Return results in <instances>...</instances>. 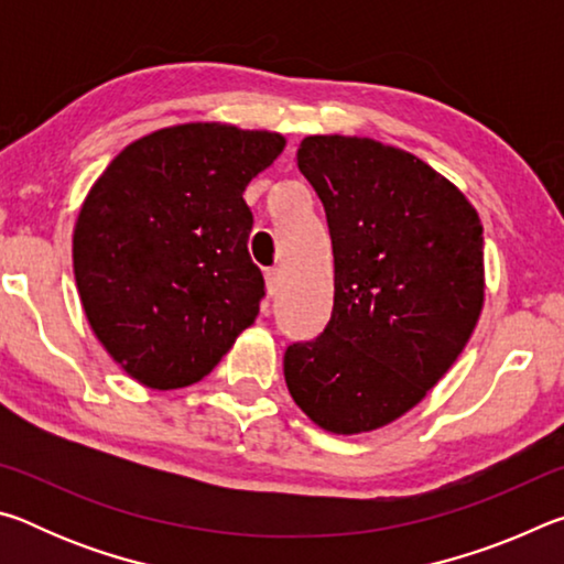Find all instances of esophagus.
<instances>
[{
	"mask_svg": "<svg viewBox=\"0 0 564 564\" xmlns=\"http://www.w3.org/2000/svg\"><path fill=\"white\" fill-rule=\"evenodd\" d=\"M279 289H281V271L269 269L265 271V291H269V295H275Z\"/></svg>",
	"mask_w": 564,
	"mask_h": 564,
	"instance_id": "34e87169",
	"label": "esophagus"
}]
</instances>
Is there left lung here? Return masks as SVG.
I'll return each mask as SVG.
<instances>
[{"mask_svg":"<svg viewBox=\"0 0 564 564\" xmlns=\"http://www.w3.org/2000/svg\"><path fill=\"white\" fill-rule=\"evenodd\" d=\"M333 243V311L291 343L283 376L323 431L393 423L460 356L485 299L482 224L451 181L403 149L305 137L295 154Z\"/></svg>","mask_w":564,"mask_h":564,"instance_id":"1","label":"left lung"}]
</instances>
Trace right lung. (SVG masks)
Masks as SVG:
<instances>
[{
  "label": "right lung",
  "mask_w": 564,
  "mask_h": 564,
  "mask_svg": "<svg viewBox=\"0 0 564 564\" xmlns=\"http://www.w3.org/2000/svg\"><path fill=\"white\" fill-rule=\"evenodd\" d=\"M281 133L181 123L133 141L91 186L74 228V279L109 356L154 390L198 383L259 316L243 191Z\"/></svg>",
  "instance_id": "add662e5"
}]
</instances>
